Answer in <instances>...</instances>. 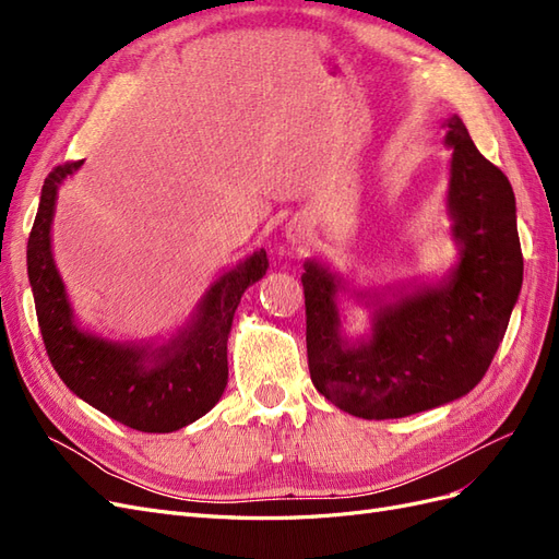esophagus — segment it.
<instances>
[{
	"label": "esophagus",
	"instance_id": "obj_1",
	"mask_svg": "<svg viewBox=\"0 0 559 559\" xmlns=\"http://www.w3.org/2000/svg\"><path fill=\"white\" fill-rule=\"evenodd\" d=\"M312 235V224L308 222L306 216H296L286 224V240L292 245H306Z\"/></svg>",
	"mask_w": 559,
	"mask_h": 559
}]
</instances>
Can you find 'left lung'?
Returning <instances> with one entry per match:
<instances>
[{
    "mask_svg": "<svg viewBox=\"0 0 559 559\" xmlns=\"http://www.w3.org/2000/svg\"><path fill=\"white\" fill-rule=\"evenodd\" d=\"M443 128L452 151L445 210L460 251L445 275L359 292L326 263L302 265L312 384L354 417H408L466 396L492 364L522 289L511 181L460 116ZM345 290L369 310L364 336L342 329L336 296Z\"/></svg>",
    "mask_w": 559,
    "mask_h": 559,
    "instance_id": "obj_1",
    "label": "left lung"
}]
</instances>
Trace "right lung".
I'll return each instance as SVG.
<instances>
[{
    "label": "right lung",
    "instance_id": "obj_1",
    "mask_svg": "<svg viewBox=\"0 0 559 559\" xmlns=\"http://www.w3.org/2000/svg\"><path fill=\"white\" fill-rule=\"evenodd\" d=\"M83 160L58 165L44 181L27 240V277L48 359L60 380L121 425L170 433L210 413L228 384V335L251 284L263 280L267 253L259 249L218 275L195 310L170 337L121 343L79 324L50 247L60 183Z\"/></svg>",
    "mask_w": 559,
    "mask_h": 559
}]
</instances>
